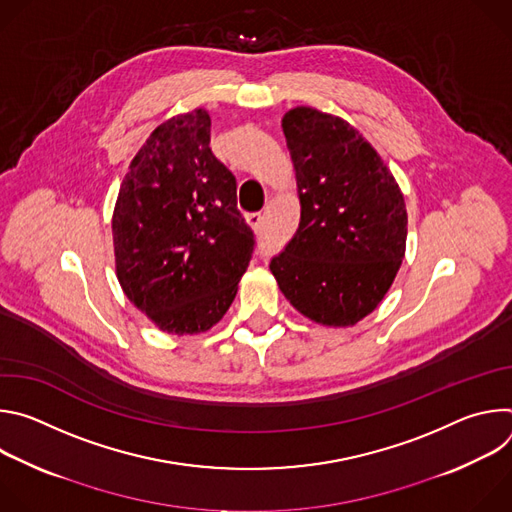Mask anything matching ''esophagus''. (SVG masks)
<instances>
[{"label":"esophagus","mask_w":512,"mask_h":512,"mask_svg":"<svg viewBox=\"0 0 512 512\" xmlns=\"http://www.w3.org/2000/svg\"><path fill=\"white\" fill-rule=\"evenodd\" d=\"M245 218H247V223L251 225V229H253V231H261V225H263V216H261V212H251V214H247Z\"/></svg>","instance_id":"34e87169"}]
</instances>
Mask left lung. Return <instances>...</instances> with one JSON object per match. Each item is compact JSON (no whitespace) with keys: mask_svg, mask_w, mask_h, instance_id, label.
Listing matches in <instances>:
<instances>
[{"mask_svg":"<svg viewBox=\"0 0 512 512\" xmlns=\"http://www.w3.org/2000/svg\"><path fill=\"white\" fill-rule=\"evenodd\" d=\"M281 127L302 214L269 269L300 314L324 326H354L381 304L405 257L401 188L348 121L296 107Z\"/></svg>","mask_w":512,"mask_h":512,"instance_id":"obj_1","label":"left lung"}]
</instances>
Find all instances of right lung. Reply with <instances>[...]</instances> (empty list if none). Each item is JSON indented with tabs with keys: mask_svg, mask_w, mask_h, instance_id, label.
Returning <instances> with one entry per match:
<instances>
[{
	"mask_svg": "<svg viewBox=\"0 0 512 512\" xmlns=\"http://www.w3.org/2000/svg\"><path fill=\"white\" fill-rule=\"evenodd\" d=\"M115 271L162 332L210 330L231 308L255 235L237 180L210 150L204 109L158 125L129 164L113 210Z\"/></svg>",
	"mask_w": 512,
	"mask_h": 512,
	"instance_id": "right-lung-1",
	"label": "right lung"
}]
</instances>
